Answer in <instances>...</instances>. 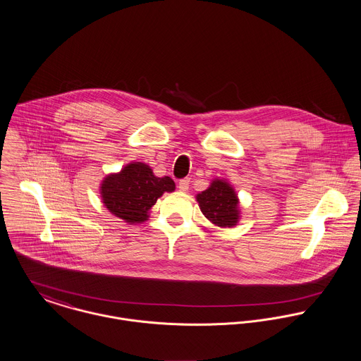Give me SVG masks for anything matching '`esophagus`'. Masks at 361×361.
Masks as SVG:
<instances>
[{"instance_id":"34e87169","label":"esophagus","mask_w":361,"mask_h":361,"mask_svg":"<svg viewBox=\"0 0 361 361\" xmlns=\"http://www.w3.org/2000/svg\"><path fill=\"white\" fill-rule=\"evenodd\" d=\"M188 188H190V180H188V178L180 180V183H178V190H180L181 192H187Z\"/></svg>"}]
</instances>
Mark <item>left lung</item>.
<instances>
[{
  "label": "left lung",
  "instance_id": "obj_1",
  "mask_svg": "<svg viewBox=\"0 0 361 361\" xmlns=\"http://www.w3.org/2000/svg\"><path fill=\"white\" fill-rule=\"evenodd\" d=\"M203 216L216 226L232 228L240 220V202L235 188L224 178H214L207 190L196 195Z\"/></svg>",
  "mask_w": 361,
  "mask_h": 361
}]
</instances>
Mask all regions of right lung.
I'll return each instance as SVG.
<instances>
[{"label": "right lung", "mask_w": 361, "mask_h": 361, "mask_svg": "<svg viewBox=\"0 0 361 361\" xmlns=\"http://www.w3.org/2000/svg\"><path fill=\"white\" fill-rule=\"evenodd\" d=\"M174 190L176 184L170 177H157L147 164L130 162L121 171L104 177L100 196L111 214L133 225L147 221L157 200Z\"/></svg>", "instance_id": "obj_1"}]
</instances>
